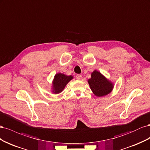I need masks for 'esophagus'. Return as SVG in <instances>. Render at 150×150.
Here are the masks:
<instances>
[{"label":"esophagus","instance_id":"1","mask_svg":"<svg viewBox=\"0 0 150 150\" xmlns=\"http://www.w3.org/2000/svg\"><path fill=\"white\" fill-rule=\"evenodd\" d=\"M76 79H78V80H80L82 79V76H81V74H77L76 75Z\"/></svg>","mask_w":150,"mask_h":150}]
</instances>
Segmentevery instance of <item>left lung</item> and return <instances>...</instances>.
I'll return each mask as SVG.
<instances>
[{
	"mask_svg": "<svg viewBox=\"0 0 150 150\" xmlns=\"http://www.w3.org/2000/svg\"><path fill=\"white\" fill-rule=\"evenodd\" d=\"M88 81L92 91L98 97L108 94L111 93L113 87L112 84L97 71L93 72L91 78Z\"/></svg>",
	"mask_w": 150,
	"mask_h": 150,
	"instance_id": "8db88e82",
	"label": "left lung"
}]
</instances>
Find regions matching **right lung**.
<instances>
[{
    "instance_id": "right-lung-1",
    "label": "right lung",
    "mask_w": 150,
    "mask_h": 150,
    "mask_svg": "<svg viewBox=\"0 0 150 150\" xmlns=\"http://www.w3.org/2000/svg\"><path fill=\"white\" fill-rule=\"evenodd\" d=\"M72 78V76H67L61 73L56 74L53 81V92L56 94L61 93Z\"/></svg>"
}]
</instances>
